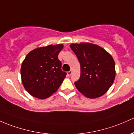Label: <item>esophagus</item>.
<instances>
[{
    "mask_svg": "<svg viewBox=\"0 0 134 134\" xmlns=\"http://www.w3.org/2000/svg\"><path fill=\"white\" fill-rule=\"evenodd\" d=\"M71 74H72V70H70V71L67 72V76H70V75H71Z\"/></svg>",
    "mask_w": 134,
    "mask_h": 134,
    "instance_id": "1",
    "label": "esophagus"
}]
</instances>
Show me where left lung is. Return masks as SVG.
Instances as JSON below:
<instances>
[{
  "label": "left lung",
  "instance_id": "left-lung-1",
  "mask_svg": "<svg viewBox=\"0 0 134 134\" xmlns=\"http://www.w3.org/2000/svg\"><path fill=\"white\" fill-rule=\"evenodd\" d=\"M81 66V76L74 85L86 97L96 98L112 86L116 76L112 56L102 47L90 42L71 44Z\"/></svg>",
  "mask_w": 134,
  "mask_h": 134
}]
</instances>
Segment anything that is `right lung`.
<instances>
[{"label":"right lung","mask_w":134,"mask_h":134,"mask_svg":"<svg viewBox=\"0 0 134 134\" xmlns=\"http://www.w3.org/2000/svg\"><path fill=\"white\" fill-rule=\"evenodd\" d=\"M64 48L58 44L36 48L29 52L21 66L23 86L34 97L45 99L59 88L66 76L58 55Z\"/></svg>","instance_id":"add662e5"}]
</instances>
